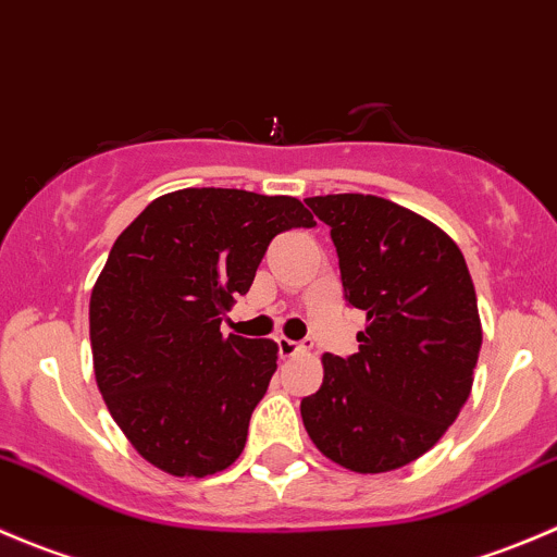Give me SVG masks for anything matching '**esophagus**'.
<instances>
[{"instance_id":"1","label":"esophagus","mask_w":557,"mask_h":557,"mask_svg":"<svg viewBox=\"0 0 557 557\" xmlns=\"http://www.w3.org/2000/svg\"><path fill=\"white\" fill-rule=\"evenodd\" d=\"M277 345H280V356L283 358H294V356H305V352H310V345H307V342L288 339V336H280Z\"/></svg>"}]
</instances>
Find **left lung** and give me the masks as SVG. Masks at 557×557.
Wrapping results in <instances>:
<instances>
[{"mask_svg":"<svg viewBox=\"0 0 557 557\" xmlns=\"http://www.w3.org/2000/svg\"><path fill=\"white\" fill-rule=\"evenodd\" d=\"M331 226L347 301L367 310L358 352L323 356L301 398L312 445L358 474H383L445 436L474 383L482 325L460 247L436 223L372 194L305 199Z\"/></svg>","mask_w":557,"mask_h":557,"instance_id":"left-lung-1","label":"left lung"}]
</instances>
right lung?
Returning <instances> with one entry per match:
<instances>
[{
    "instance_id": "obj_1",
    "label": "right lung",
    "mask_w": 557,
    "mask_h": 557,
    "mask_svg": "<svg viewBox=\"0 0 557 557\" xmlns=\"http://www.w3.org/2000/svg\"><path fill=\"white\" fill-rule=\"evenodd\" d=\"M314 226L294 196L183 188L150 201L91 290L94 374L132 447L172 476L228 469L277 372V342L221 334L269 243Z\"/></svg>"
}]
</instances>
